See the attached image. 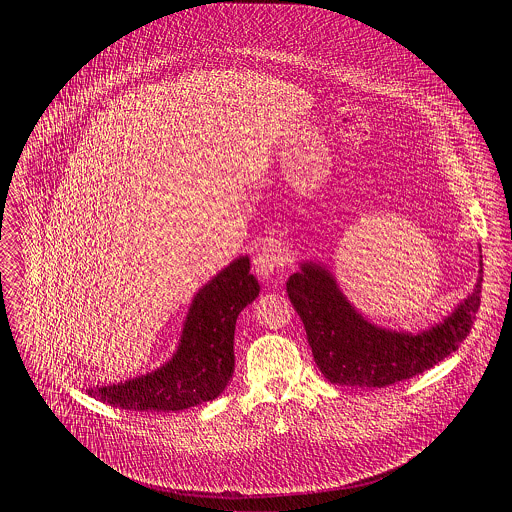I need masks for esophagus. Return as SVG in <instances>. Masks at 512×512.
<instances>
[{"label":"esophagus","mask_w":512,"mask_h":512,"mask_svg":"<svg viewBox=\"0 0 512 512\" xmlns=\"http://www.w3.org/2000/svg\"><path fill=\"white\" fill-rule=\"evenodd\" d=\"M286 252L284 248L280 246V242H274V240H268L262 244V248L258 250L256 258H254V274L266 282L272 278V274L280 272L284 266H286Z\"/></svg>","instance_id":"esophagus-1"}]
</instances>
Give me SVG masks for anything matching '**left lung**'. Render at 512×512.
<instances>
[{
  "label": "left lung",
  "instance_id": "left-lung-1",
  "mask_svg": "<svg viewBox=\"0 0 512 512\" xmlns=\"http://www.w3.org/2000/svg\"><path fill=\"white\" fill-rule=\"evenodd\" d=\"M481 282L483 276L449 317L418 335L365 321L335 278L317 264H301L286 288L321 374L333 384L384 388L422 374L459 349L481 305Z\"/></svg>",
  "mask_w": 512,
  "mask_h": 512
}]
</instances>
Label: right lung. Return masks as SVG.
<instances>
[{
  "instance_id": "right-lung-1",
  "label": "right lung",
  "mask_w": 512,
  "mask_h": 512,
  "mask_svg": "<svg viewBox=\"0 0 512 512\" xmlns=\"http://www.w3.org/2000/svg\"><path fill=\"white\" fill-rule=\"evenodd\" d=\"M260 293L242 256L195 295L175 357L155 372L88 394L122 410L179 412L215 400L234 372L238 313Z\"/></svg>"
}]
</instances>
